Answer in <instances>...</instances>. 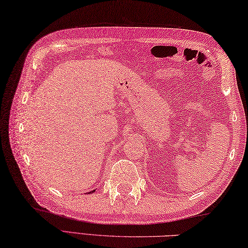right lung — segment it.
I'll list each match as a JSON object with an SVG mask.
<instances>
[{
    "label": "right lung",
    "instance_id": "right-lung-1",
    "mask_svg": "<svg viewBox=\"0 0 248 248\" xmlns=\"http://www.w3.org/2000/svg\"><path fill=\"white\" fill-rule=\"evenodd\" d=\"M93 192H94V189H93V191H91V192H89L88 194H92V193H93Z\"/></svg>",
    "mask_w": 248,
    "mask_h": 248
}]
</instances>
